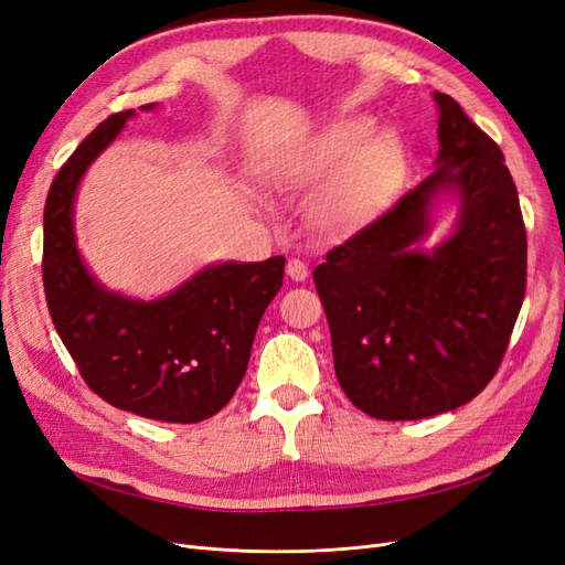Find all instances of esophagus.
Returning a JSON list of instances; mask_svg holds the SVG:
<instances>
[{
  "instance_id": "34e87169",
  "label": "esophagus",
  "mask_w": 565,
  "mask_h": 565,
  "mask_svg": "<svg viewBox=\"0 0 565 565\" xmlns=\"http://www.w3.org/2000/svg\"><path fill=\"white\" fill-rule=\"evenodd\" d=\"M287 276L292 278L295 282H303L309 278V266H306L301 259H289L287 262Z\"/></svg>"
}]
</instances>
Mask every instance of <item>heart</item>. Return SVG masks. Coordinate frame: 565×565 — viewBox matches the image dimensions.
<instances>
[{"label":"heart","instance_id":"1","mask_svg":"<svg viewBox=\"0 0 565 565\" xmlns=\"http://www.w3.org/2000/svg\"><path fill=\"white\" fill-rule=\"evenodd\" d=\"M407 156L396 131L372 117H347L324 127L306 143L292 179L303 185L332 181L313 202L309 224L316 233L347 235L374 218L396 188Z\"/></svg>","mask_w":565,"mask_h":565}]
</instances>
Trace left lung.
I'll use <instances>...</instances> for the list:
<instances>
[{"label":"left lung","instance_id":"8db88e82","mask_svg":"<svg viewBox=\"0 0 565 565\" xmlns=\"http://www.w3.org/2000/svg\"><path fill=\"white\" fill-rule=\"evenodd\" d=\"M434 100L436 172L313 270L337 380L384 422L476 398L502 363L525 295V228L502 150L455 98L434 92ZM450 209L451 231L424 250Z\"/></svg>","mask_w":565,"mask_h":565}]
</instances>
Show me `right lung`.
<instances>
[{
    "mask_svg": "<svg viewBox=\"0 0 565 565\" xmlns=\"http://www.w3.org/2000/svg\"><path fill=\"white\" fill-rule=\"evenodd\" d=\"M134 115L104 119L51 183L44 292L56 332L94 393L146 419L195 424L216 415L241 386L256 328L282 287L285 256L207 264L156 299L100 282L77 247L75 204L87 169Z\"/></svg>",
    "mask_w": 565,
    "mask_h": 565,
    "instance_id": "right-lung-1",
    "label": "right lung"
}]
</instances>
